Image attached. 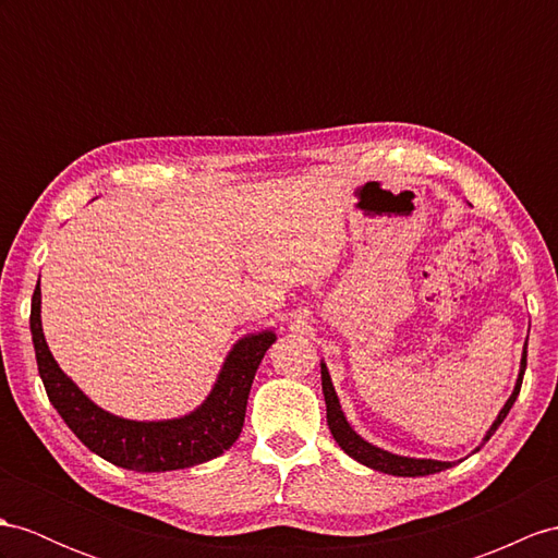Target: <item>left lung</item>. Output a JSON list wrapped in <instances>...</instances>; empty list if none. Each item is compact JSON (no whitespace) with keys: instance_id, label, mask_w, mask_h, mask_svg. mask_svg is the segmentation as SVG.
<instances>
[{"instance_id":"left-lung-1","label":"left lung","mask_w":558,"mask_h":558,"mask_svg":"<svg viewBox=\"0 0 558 558\" xmlns=\"http://www.w3.org/2000/svg\"><path fill=\"white\" fill-rule=\"evenodd\" d=\"M525 364H527V338H525V345H523V355H521V369H519V378H515V386L513 392L509 396V400L501 407L497 418L493 421V426L487 428L483 442L475 447L473 452H478L481 447L495 436V430L499 428L501 421L507 418L509 410L513 407L515 398H519L521 392V384H523V374H525ZM322 390H324V400H326V421H329V428H331V436L338 442L341 450L352 457L360 464L369 466L374 471H381L388 475H402V478H416V475H430V473H440L445 469L454 466V461H438V459H414V457H402V454H392L388 450H381V447L372 445L369 440H364L360 433L348 424V418L341 410V402H338L336 396V388L331 384V376L329 369H326V364L322 362Z\"/></svg>"}]
</instances>
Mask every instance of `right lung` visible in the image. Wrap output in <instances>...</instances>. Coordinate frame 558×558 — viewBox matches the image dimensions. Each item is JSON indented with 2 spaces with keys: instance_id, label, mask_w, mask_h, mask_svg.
<instances>
[{
  "instance_id": "right-lung-1",
  "label": "right lung",
  "mask_w": 558,
  "mask_h": 558,
  "mask_svg": "<svg viewBox=\"0 0 558 558\" xmlns=\"http://www.w3.org/2000/svg\"><path fill=\"white\" fill-rule=\"evenodd\" d=\"M43 291L33 293L31 333L39 378L53 410L85 447L116 466L160 473L203 464L220 457L239 438L246 418L248 392L265 352L277 341L271 329L246 333L229 350L208 398L177 418L134 421L94 404L53 360L43 331Z\"/></svg>"
}]
</instances>
